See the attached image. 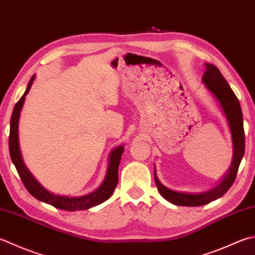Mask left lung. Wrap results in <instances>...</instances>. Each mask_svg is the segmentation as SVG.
<instances>
[{
	"label": "left lung",
	"mask_w": 255,
	"mask_h": 255,
	"mask_svg": "<svg viewBox=\"0 0 255 255\" xmlns=\"http://www.w3.org/2000/svg\"><path fill=\"white\" fill-rule=\"evenodd\" d=\"M202 83L206 84L207 88L218 99L224 115H226L232 134L233 158L230 169L228 170L226 176L221 179L219 184L212 188L211 190L201 193H188L171 190L159 181L156 171H154V182H156L158 191L166 200L176 204V206L199 207L221 198L231 188L234 180H236L239 166H240V162L244 156L246 134H244L243 129V115L238 97L233 93L226 78L222 76L220 71L212 64H206V73L203 74Z\"/></svg>",
	"instance_id": "left-lung-1"
}]
</instances>
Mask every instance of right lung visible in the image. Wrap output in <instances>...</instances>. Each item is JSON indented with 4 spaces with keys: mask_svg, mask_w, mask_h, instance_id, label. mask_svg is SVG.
<instances>
[{
    "mask_svg": "<svg viewBox=\"0 0 255 255\" xmlns=\"http://www.w3.org/2000/svg\"><path fill=\"white\" fill-rule=\"evenodd\" d=\"M34 79L35 75L32 76L23 96L19 98V101L16 104H15L11 117V124H9V156H11L12 161L15 168H16L18 176L21 178L22 182L24 183L25 188H26V190L31 193L34 198H36L37 200L48 203L55 208L62 209V210L66 211L86 210V209L93 208L105 202L112 196L115 188H116L118 183V168L119 162H121L122 159V154L124 152V146H119L116 149H114L111 154H109L107 173L106 177H105L104 182L101 184V187L96 189L94 192L82 197H66L49 192L34 178L31 171H29L26 166L24 164L18 144V119L25 101V96L28 94L29 89H31Z\"/></svg>",
    "mask_w": 255,
    "mask_h": 255,
    "instance_id": "obj_1",
    "label": "right lung"
}]
</instances>
